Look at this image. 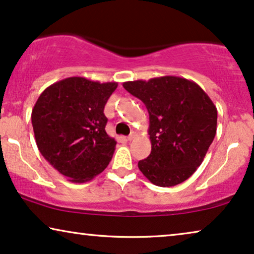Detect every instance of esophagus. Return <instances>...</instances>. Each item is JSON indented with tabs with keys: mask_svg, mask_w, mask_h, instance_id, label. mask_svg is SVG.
Returning <instances> with one entry per match:
<instances>
[{
	"mask_svg": "<svg viewBox=\"0 0 254 254\" xmlns=\"http://www.w3.org/2000/svg\"><path fill=\"white\" fill-rule=\"evenodd\" d=\"M135 135H136V133H135V131H131V133L127 136V140H128V141H131V140H133V138L135 137Z\"/></svg>",
	"mask_w": 254,
	"mask_h": 254,
	"instance_id": "esophagus-1",
	"label": "esophagus"
}]
</instances>
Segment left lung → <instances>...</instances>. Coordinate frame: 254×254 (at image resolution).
Returning <instances> with one entry per match:
<instances>
[{"instance_id":"obj_1","label":"left lung","mask_w":254,"mask_h":254,"mask_svg":"<svg viewBox=\"0 0 254 254\" xmlns=\"http://www.w3.org/2000/svg\"><path fill=\"white\" fill-rule=\"evenodd\" d=\"M123 85L149 113L151 152L138 162L140 171L161 187L185 182L201 165L216 134V106L196 83L177 76Z\"/></svg>"}]
</instances>
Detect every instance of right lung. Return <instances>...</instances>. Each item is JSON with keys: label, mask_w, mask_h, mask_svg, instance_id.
<instances>
[{"label": "right lung", "mask_w": 254, "mask_h": 254, "mask_svg": "<svg viewBox=\"0 0 254 254\" xmlns=\"http://www.w3.org/2000/svg\"><path fill=\"white\" fill-rule=\"evenodd\" d=\"M117 86L68 77L38 98L31 114L38 149L69 182H89L112 159L117 141L105 130L104 107Z\"/></svg>", "instance_id": "add662e5"}]
</instances>
